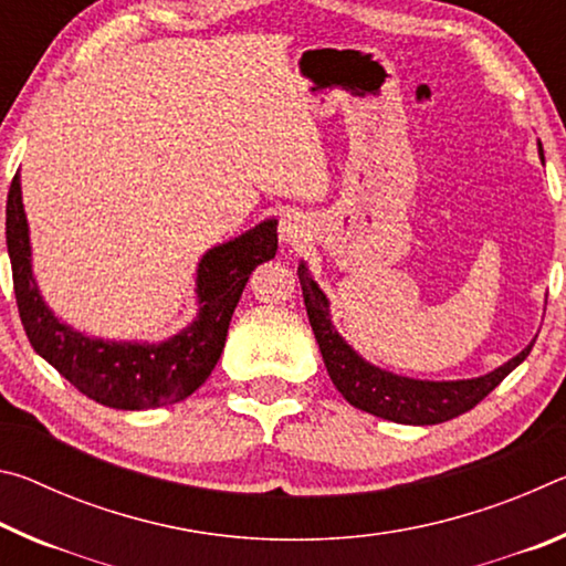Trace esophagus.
<instances>
[{
    "label": "esophagus",
    "mask_w": 566,
    "mask_h": 566,
    "mask_svg": "<svg viewBox=\"0 0 566 566\" xmlns=\"http://www.w3.org/2000/svg\"><path fill=\"white\" fill-rule=\"evenodd\" d=\"M306 237V222L300 212H286L280 219V239L284 244H300Z\"/></svg>",
    "instance_id": "34e87169"
}]
</instances>
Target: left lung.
I'll list each match as a JSON object with an SVG mask.
<instances>
[{"instance_id": "1", "label": "left lung", "mask_w": 566, "mask_h": 566, "mask_svg": "<svg viewBox=\"0 0 566 566\" xmlns=\"http://www.w3.org/2000/svg\"><path fill=\"white\" fill-rule=\"evenodd\" d=\"M539 159L544 165V151L539 145ZM300 274L306 317H310L312 332L317 337L324 367H327L334 387L342 391V397L352 407L369 415L397 421V424H439L459 415H464L476 407L500 381L510 375L512 369L530 357L534 339L526 347L496 367L490 375L472 377V379H452V381H429V379H411L395 375V371L379 369L367 361L359 352H354L342 334L334 329L329 300L319 290V284L312 280L310 270L302 262L296 266Z\"/></svg>"}]
</instances>
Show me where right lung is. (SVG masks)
I'll list each match as a JSON object with an SVG mask.
<instances>
[{"mask_svg":"<svg viewBox=\"0 0 566 566\" xmlns=\"http://www.w3.org/2000/svg\"><path fill=\"white\" fill-rule=\"evenodd\" d=\"M7 252L19 317L34 352L82 395L104 407L137 411L187 399L212 375L249 274L274 260L276 219H264L249 232L207 249L197 264V317L165 342L90 337L46 306L32 272L19 171L7 195Z\"/></svg>","mask_w":566,"mask_h":566,"instance_id":"add662e5","label":"right lung"}]
</instances>
